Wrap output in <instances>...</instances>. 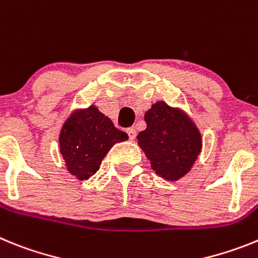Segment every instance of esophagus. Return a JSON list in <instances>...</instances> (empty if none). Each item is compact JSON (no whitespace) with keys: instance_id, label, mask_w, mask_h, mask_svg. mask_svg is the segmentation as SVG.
Listing matches in <instances>:
<instances>
[{"instance_id":"1","label":"esophagus","mask_w":258,"mask_h":258,"mask_svg":"<svg viewBox=\"0 0 258 258\" xmlns=\"http://www.w3.org/2000/svg\"><path fill=\"white\" fill-rule=\"evenodd\" d=\"M127 134H128V138H130V140H134V139L136 138V130L135 128H128L127 130Z\"/></svg>"}]
</instances>
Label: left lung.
I'll list each match as a JSON object with an SVG mask.
<instances>
[{"mask_svg": "<svg viewBox=\"0 0 258 258\" xmlns=\"http://www.w3.org/2000/svg\"><path fill=\"white\" fill-rule=\"evenodd\" d=\"M147 128L138 135L139 145L151 160L152 169L167 180L185 175L201 151V136L180 110L160 101L144 116Z\"/></svg>", "mask_w": 258, "mask_h": 258, "instance_id": "left-lung-1", "label": "left lung"}]
</instances>
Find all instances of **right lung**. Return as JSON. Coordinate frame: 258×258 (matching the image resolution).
Returning a JSON list of instances; mask_svg holds the SVG:
<instances>
[{
    "label": "right lung",
    "instance_id": "right-lung-1",
    "mask_svg": "<svg viewBox=\"0 0 258 258\" xmlns=\"http://www.w3.org/2000/svg\"><path fill=\"white\" fill-rule=\"evenodd\" d=\"M128 139L126 132L114 127L96 106L79 110L66 120L59 136L61 154L67 170L80 180L93 175L115 143Z\"/></svg>",
    "mask_w": 258,
    "mask_h": 258
}]
</instances>
